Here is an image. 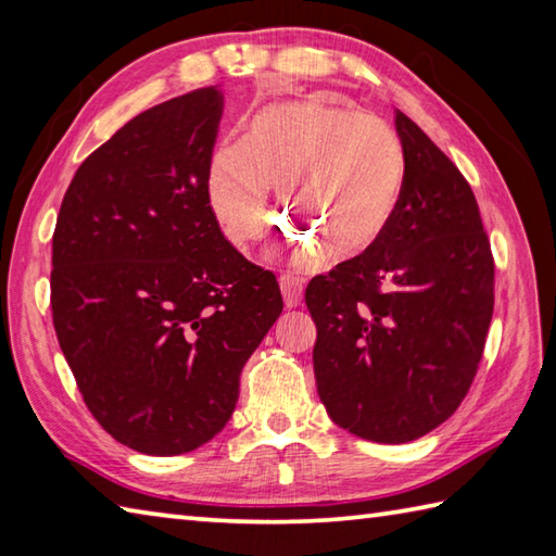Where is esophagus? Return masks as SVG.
<instances>
[{"instance_id":"34e87169","label":"esophagus","mask_w":556,"mask_h":556,"mask_svg":"<svg viewBox=\"0 0 556 556\" xmlns=\"http://www.w3.org/2000/svg\"><path fill=\"white\" fill-rule=\"evenodd\" d=\"M280 292H282V300H286L288 307H298V304H302L304 286H302L300 278L280 276Z\"/></svg>"}]
</instances>
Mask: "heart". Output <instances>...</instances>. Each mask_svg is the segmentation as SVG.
<instances>
[{"instance_id":"b5f03b06","label":"heart","mask_w":556,"mask_h":556,"mask_svg":"<svg viewBox=\"0 0 556 556\" xmlns=\"http://www.w3.org/2000/svg\"><path fill=\"white\" fill-rule=\"evenodd\" d=\"M405 157L381 119L324 98L278 100L249 117L242 146L215 149L206 167L208 206L232 247L264 230L270 189L300 235L282 247L328 264L369 254L399 208Z\"/></svg>"}]
</instances>
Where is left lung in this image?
<instances>
[{
  "mask_svg": "<svg viewBox=\"0 0 556 556\" xmlns=\"http://www.w3.org/2000/svg\"><path fill=\"white\" fill-rule=\"evenodd\" d=\"M405 177L369 254L316 276V391L359 439L405 444L456 413L494 312V262L478 201L437 143L395 110Z\"/></svg>",
  "mask_w": 556,
  "mask_h": 556,
  "instance_id": "obj_1",
  "label": "left lung"
}]
</instances>
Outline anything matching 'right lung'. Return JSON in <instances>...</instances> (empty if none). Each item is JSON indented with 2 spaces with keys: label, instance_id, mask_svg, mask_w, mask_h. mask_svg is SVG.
I'll return each mask as SVG.
<instances>
[{
  "label": "right lung",
  "instance_id": "right-lung-1",
  "mask_svg": "<svg viewBox=\"0 0 556 556\" xmlns=\"http://www.w3.org/2000/svg\"><path fill=\"white\" fill-rule=\"evenodd\" d=\"M220 115L208 86L129 119L76 169L52 235V321L78 391L108 434L149 456L223 432L282 312L276 276L208 206Z\"/></svg>",
  "mask_w": 556,
  "mask_h": 556
}]
</instances>
